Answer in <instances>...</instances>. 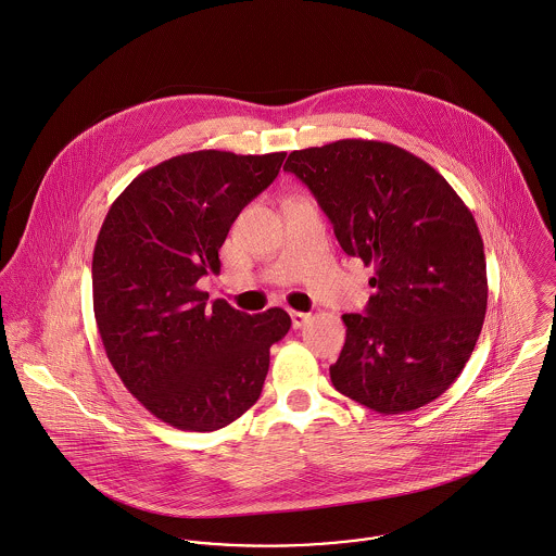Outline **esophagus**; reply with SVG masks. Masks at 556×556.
I'll list each match as a JSON object with an SVG mask.
<instances>
[{
    "label": "esophagus",
    "instance_id": "esophagus-1",
    "mask_svg": "<svg viewBox=\"0 0 556 556\" xmlns=\"http://www.w3.org/2000/svg\"><path fill=\"white\" fill-rule=\"evenodd\" d=\"M312 316L307 312H291V320H293V327L295 329H302L303 325L309 320Z\"/></svg>",
    "mask_w": 556,
    "mask_h": 556
}]
</instances>
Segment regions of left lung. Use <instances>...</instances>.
I'll return each instance as SVG.
<instances>
[{
    "label": "left lung",
    "mask_w": 556,
    "mask_h": 556,
    "mask_svg": "<svg viewBox=\"0 0 556 556\" xmlns=\"http://www.w3.org/2000/svg\"><path fill=\"white\" fill-rule=\"evenodd\" d=\"M344 253L374 265L365 314H344L333 387L378 414L438 400L473 353L486 314V258L469 207L416 154L338 140L289 154Z\"/></svg>",
    "instance_id": "obj_1"
}]
</instances>
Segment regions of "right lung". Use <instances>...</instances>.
Returning <instances> with one entry per match:
<instances>
[{"mask_svg": "<svg viewBox=\"0 0 556 556\" xmlns=\"http://www.w3.org/2000/svg\"><path fill=\"white\" fill-rule=\"evenodd\" d=\"M287 152H187L142 172L110 205L93 251V309L127 391L182 431H216L261 395L269 349L291 329L282 307L247 314L207 302L244 205L278 176Z\"/></svg>", "mask_w": 556, "mask_h": 556, "instance_id": "obj_1", "label": "right lung"}]
</instances>
